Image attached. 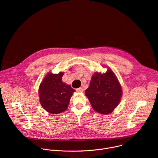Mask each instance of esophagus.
I'll list each match as a JSON object with an SVG mask.
<instances>
[{"mask_svg":"<svg viewBox=\"0 0 158 158\" xmlns=\"http://www.w3.org/2000/svg\"><path fill=\"white\" fill-rule=\"evenodd\" d=\"M76 90L78 92H83V89L82 87H80V88H78L76 89Z\"/></svg>","mask_w":158,"mask_h":158,"instance_id":"34e87169","label":"esophagus"}]
</instances>
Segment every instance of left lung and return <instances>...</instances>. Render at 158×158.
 <instances>
[{"mask_svg": "<svg viewBox=\"0 0 158 158\" xmlns=\"http://www.w3.org/2000/svg\"><path fill=\"white\" fill-rule=\"evenodd\" d=\"M85 93L96 112L107 115L119 104L123 90L114 71L108 68L105 73H94Z\"/></svg>", "mask_w": 158, "mask_h": 158, "instance_id": "left-lung-1", "label": "left lung"}]
</instances>
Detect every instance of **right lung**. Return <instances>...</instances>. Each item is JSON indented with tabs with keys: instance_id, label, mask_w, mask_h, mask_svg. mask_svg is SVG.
Masks as SVG:
<instances>
[{
	"instance_id": "add662e5",
	"label": "right lung",
	"mask_w": 158,
	"mask_h": 158,
	"mask_svg": "<svg viewBox=\"0 0 158 158\" xmlns=\"http://www.w3.org/2000/svg\"><path fill=\"white\" fill-rule=\"evenodd\" d=\"M64 72L46 74L39 87L42 107L52 114H59L67 110L71 97L75 90L62 81Z\"/></svg>"
}]
</instances>
